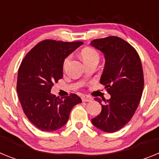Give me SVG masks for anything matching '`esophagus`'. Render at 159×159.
I'll return each instance as SVG.
<instances>
[{
	"label": "esophagus",
	"instance_id": "obj_1",
	"mask_svg": "<svg viewBox=\"0 0 159 159\" xmlns=\"http://www.w3.org/2000/svg\"><path fill=\"white\" fill-rule=\"evenodd\" d=\"M82 100L83 102H90V101L92 100V98L88 95H83L82 96Z\"/></svg>",
	"mask_w": 159,
	"mask_h": 159
}]
</instances>
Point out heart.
Wrapping results in <instances>:
<instances>
[{
    "label": "heart",
    "mask_w": 159,
    "mask_h": 159,
    "mask_svg": "<svg viewBox=\"0 0 159 159\" xmlns=\"http://www.w3.org/2000/svg\"><path fill=\"white\" fill-rule=\"evenodd\" d=\"M81 57H82L84 63L90 62V61H93V60H99V52L95 50V49L92 48H86L83 49L81 52ZM70 57H67L64 61V66L65 67L66 64H67L68 60H69Z\"/></svg>",
    "instance_id": "obj_1"
}]
</instances>
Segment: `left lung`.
Segmentation results:
<instances>
[{
	"instance_id": "left-lung-1",
	"label": "left lung",
	"mask_w": 159,
	"mask_h": 159,
	"mask_svg": "<svg viewBox=\"0 0 159 159\" xmlns=\"http://www.w3.org/2000/svg\"><path fill=\"white\" fill-rule=\"evenodd\" d=\"M91 45L104 54L105 66L100 78L110 99L95 98L102 106L99 116L92 119L97 128L108 133L123 128L139 104L144 78L140 57L130 43L118 36L93 40Z\"/></svg>"
}]
</instances>
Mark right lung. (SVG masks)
Returning <instances> with one entry per match:
<instances>
[{"mask_svg":"<svg viewBox=\"0 0 159 159\" xmlns=\"http://www.w3.org/2000/svg\"><path fill=\"white\" fill-rule=\"evenodd\" d=\"M83 42L45 40L27 53L18 70L16 92L29 121L42 131H53L68 120L75 105L82 102L75 94L58 97L51 93L55 82L63 78L64 61Z\"/></svg>","mask_w":159,"mask_h":159,"instance_id":"1","label":"right lung"}]
</instances>
